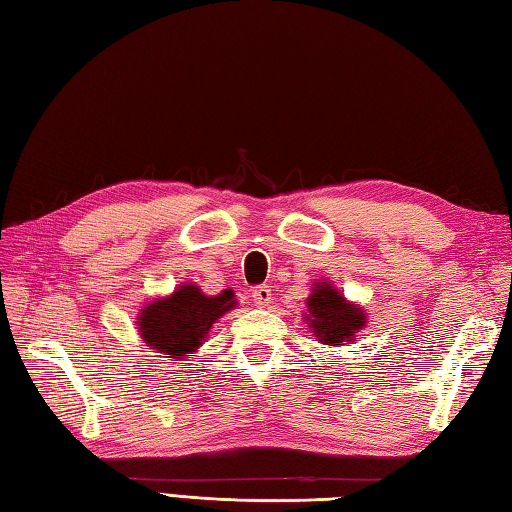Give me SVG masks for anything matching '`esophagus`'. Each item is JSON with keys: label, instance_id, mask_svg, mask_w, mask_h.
<instances>
[{"label": "esophagus", "instance_id": "esophagus-1", "mask_svg": "<svg viewBox=\"0 0 512 512\" xmlns=\"http://www.w3.org/2000/svg\"><path fill=\"white\" fill-rule=\"evenodd\" d=\"M250 297H253L255 306H259V308H266L268 303H270V299H273V295H270V288H268V286H257L253 292H250Z\"/></svg>", "mask_w": 512, "mask_h": 512}]
</instances>
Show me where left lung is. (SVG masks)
Instances as JSON below:
<instances>
[{
	"label": "left lung",
	"mask_w": 512,
	"mask_h": 512,
	"mask_svg": "<svg viewBox=\"0 0 512 512\" xmlns=\"http://www.w3.org/2000/svg\"><path fill=\"white\" fill-rule=\"evenodd\" d=\"M308 323L325 345H343L354 341V334L363 330L365 314L354 303H347L332 284H317L308 297Z\"/></svg>",
	"instance_id": "8db88e82"
}]
</instances>
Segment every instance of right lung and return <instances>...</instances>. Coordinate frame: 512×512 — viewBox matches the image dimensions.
<instances>
[{
    "label": "right lung",
    "mask_w": 512,
    "mask_h": 512,
    "mask_svg": "<svg viewBox=\"0 0 512 512\" xmlns=\"http://www.w3.org/2000/svg\"><path fill=\"white\" fill-rule=\"evenodd\" d=\"M233 297V290L206 297L200 288L180 286L169 299L149 303L140 312V336L151 350L182 361L198 350L211 325L235 306Z\"/></svg>",
    "instance_id": "obj_1"
}]
</instances>
